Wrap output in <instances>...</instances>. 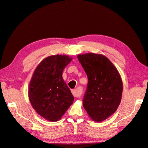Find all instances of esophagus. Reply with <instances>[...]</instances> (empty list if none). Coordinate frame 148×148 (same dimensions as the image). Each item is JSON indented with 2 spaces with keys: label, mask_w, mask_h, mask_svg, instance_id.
Masks as SVG:
<instances>
[{
  "label": "esophagus",
  "mask_w": 148,
  "mask_h": 148,
  "mask_svg": "<svg viewBox=\"0 0 148 148\" xmlns=\"http://www.w3.org/2000/svg\"><path fill=\"white\" fill-rule=\"evenodd\" d=\"M71 92H72L73 96L74 97H79L81 95V94H82V92L80 91H79V90H73L72 91H71Z\"/></svg>",
  "instance_id": "esophagus-1"
}]
</instances>
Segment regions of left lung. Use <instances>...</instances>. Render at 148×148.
I'll list each match as a JSON object with an SVG mask.
<instances>
[{
	"label": "left lung",
	"instance_id": "8db88e82",
	"mask_svg": "<svg viewBox=\"0 0 148 148\" xmlns=\"http://www.w3.org/2000/svg\"><path fill=\"white\" fill-rule=\"evenodd\" d=\"M88 77L83 106L93 121L101 122L116 111L122 99V81L119 71L101 54L77 56Z\"/></svg>",
	"mask_w": 148,
	"mask_h": 148
}]
</instances>
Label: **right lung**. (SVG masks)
I'll list each match as a JSON object with an SVG mask.
<instances>
[{"label":"right lung","instance_id":"obj_1","mask_svg":"<svg viewBox=\"0 0 148 148\" xmlns=\"http://www.w3.org/2000/svg\"><path fill=\"white\" fill-rule=\"evenodd\" d=\"M71 61L68 55L49 56L38 64L33 73L28 97L37 113L47 121H59L73 103V95L62 76Z\"/></svg>","mask_w":148,"mask_h":148}]
</instances>
